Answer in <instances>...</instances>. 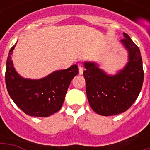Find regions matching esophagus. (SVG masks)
Listing matches in <instances>:
<instances>
[{
    "instance_id": "1",
    "label": "esophagus",
    "mask_w": 150,
    "mask_h": 150,
    "mask_svg": "<svg viewBox=\"0 0 150 150\" xmlns=\"http://www.w3.org/2000/svg\"><path fill=\"white\" fill-rule=\"evenodd\" d=\"M78 68H79V75H82V74L83 73V67L81 65H79Z\"/></svg>"
}]
</instances>
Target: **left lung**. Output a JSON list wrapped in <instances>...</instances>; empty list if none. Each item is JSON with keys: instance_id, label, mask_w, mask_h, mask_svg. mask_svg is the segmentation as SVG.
Here are the masks:
<instances>
[{"instance_id": "left-lung-1", "label": "left lung", "mask_w": 150, "mask_h": 150, "mask_svg": "<svg viewBox=\"0 0 150 150\" xmlns=\"http://www.w3.org/2000/svg\"><path fill=\"white\" fill-rule=\"evenodd\" d=\"M123 34L120 43L128 52V62L115 75L104 71L96 62H83L88 102L93 111L101 116L125 112L142 90L144 71L140 50L128 34Z\"/></svg>"}]
</instances>
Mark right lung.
Returning a JSON list of instances; mask_svg holds the SVG:
<instances>
[{"instance_id": "1", "label": "right lung", "mask_w": 150, "mask_h": 150, "mask_svg": "<svg viewBox=\"0 0 150 150\" xmlns=\"http://www.w3.org/2000/svg\"><path fill=\"white\" fill-rule=\"evenodd\" d=\"M6 62L5 83L11 99L21 110L31 116L47 117L60 110L72 79L78 75L77 65L59 70L38 79L23 78L13 67V51Z\"/></svg>"}]
</instances>
